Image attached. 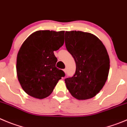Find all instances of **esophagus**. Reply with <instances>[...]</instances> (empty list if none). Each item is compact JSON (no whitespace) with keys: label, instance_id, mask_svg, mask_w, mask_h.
<instances>
[{"label":"esophagus","instance_id":"obj_1","mask_svg":"<svg viewBox=\"0 0 127 127\" xmlns=\"http://www.w3.org/2000/svg\"><path fill=\"white\" fill-rule=\"evenodd\" d=\"M63 71H64V72L65 73H66V71H67V70H66V69H63Z\"/></svg>","mask_w":127,"mask_h":127}]
</instances>
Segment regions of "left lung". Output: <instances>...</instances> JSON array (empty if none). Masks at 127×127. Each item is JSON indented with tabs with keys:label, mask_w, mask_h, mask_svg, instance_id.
Returning a JSON list of instances; mask_svg holds the SVG:
<instances>
[{
	"label": "left lung",
	"mask_w": 127,
	"mask_h": 127,
	"mask_svg": "<svg viewBox=\"0 0 127 127\" xmlns=\"http://www.w3.org/2000/svg\"><path fill=\"white\" fill-rule=\"evenodd\" d=\"M65 44L74 58L76 72L64 80L73 97L80 100L96 95L107 80L110 58L105 46L93 34L82 31H66Z\"/></svg>",
	"instance_id": "obj_1"
}]
</instances>
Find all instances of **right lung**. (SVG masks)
Returning <instances> with one entry per match:
<instances>
[{
	"label": "right lung",
	"instance_id": "add662e5",
	"mask_svg": "<svg viewBox=\"0 0 127 127\" xmlns=\"http://www.w3.org/2000/svg\"><path fill=\"white\" fill-rule=\"evenodd\" d=\"M64 31H37L23 42L17 56L18 80L31 96L43 99L50 95L61 77L65 76L56 67L54 51L63 45Z\"/></svg>",
	"mask_w": 127,
	"mask_h": 127
}]
</instances>
